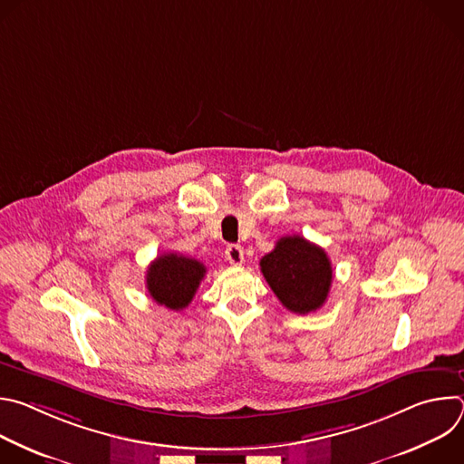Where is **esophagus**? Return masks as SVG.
I'll return each instance as SVG.
<instances>
[{
	"label": "esophagus",
	"instance_id": "34e87169",
	"mask_svg": "<svg viewBox=\"0 0 464 464\" xmlns=\"http://www.w3.org/2000/svg\"><path fill=\"white\" fill-rule=\"evenodd\" d=\"M226 258L233 264V266H240L244 262V249L238 244H229L226 247Z\"/></svg>",
	"mask_w": 464,
	"mask_h": 464
}]
</instances>
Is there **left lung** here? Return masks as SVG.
<instances>
[{"label":"left lung","mask_w":464,"mask_h":464,"mask_svg":"<svg viewBox=\"0 0 464 464\" xmlns=\"http://www.w3.org/2000/svg\"><path fill=\"white\" fill-rule=\"evenodd\" d=\"M260 272L283 306L295 314L319 310L333 285L324 249L299 235L277 240L276 249L260 258Z\"/></svg>","instance_id":"1"}]
</instances>
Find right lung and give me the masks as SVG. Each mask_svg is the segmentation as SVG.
Returning a JSON list of instances; mask_svg holds the SVG:
<instances>
[{
    "label": "right lung",
    "mask_w": 464,
    "mask_h": 464,
    "mask_svg": "<svg viewBox=\"0 0 464 464\" xmlns=\"http://www.w3.org/2000/svg\"><path fill=\"white\" fill-rule=\"evenodd\" d=\"M208 268L200 260L178 253L160 255L147 270L150 297L170 310H183L206 277Z\"/></svg>",
    "instance_id": "right-lung-1"
}]
</instances>
